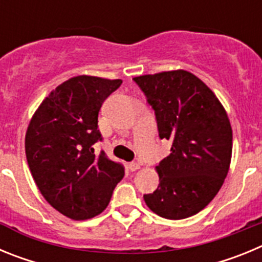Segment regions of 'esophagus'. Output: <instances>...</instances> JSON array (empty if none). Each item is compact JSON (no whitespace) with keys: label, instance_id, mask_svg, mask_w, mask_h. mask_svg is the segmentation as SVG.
Returning a JSON list of instances; mask_svg holds the SVG:
<instances>
[{"label":"esophagus","instance_id":"34e87169","mask_svg":"<svg viewBox=\"0 0 262 262\" xmlns=\"http://www.w3.org/2000/svg\"><path fill=\"white\" fill-rule=\"evenodd\" d=\"M128 169L131 170V172H135V170L140 169V164H139V163H129L128 164Z\"/></svg>","mask_w":262,"mask_h":262}]
</instances>
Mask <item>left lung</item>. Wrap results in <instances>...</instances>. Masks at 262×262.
Instances as JSON below:
<instances>
[{"instance_id":"1","label":"left lung","mask_w":262,"mask_h":262,"mask_svg":"<svg viewBox=\"0 0 262 262\" xmlns=\"http://www.w3.org/2000/svg\"><path fill=\"white\" fill-rule=\"evenodd\" d=\"M156 113L159 135L172 143L156 166L159 186L144 195L151 211L180 221L209 205L230 170L232 127L201 78L184 69L134 77Z\"/></svg>"}]
</instances>
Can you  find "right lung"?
Here are the masks:
<instances>
[{
	"label": "right lung",
	"instance_id": "right-lung-1",
	"mask_svg": "<svg viewBox=\"0 0 262 262\" xmlns=\"http://www.w3.org/2000/svg\"><path fill=\"white\" fill-rule=\"evenodd\" d=\"M120 84L89 75L69 78L41 101L27 127L32 178L53 209L73 221L101 214L124 176L123 166L92 147L101 140L99 108Z\"/></svg>",
	"mask_w": 262,
	"mask_h": 262
}]
</instances>
